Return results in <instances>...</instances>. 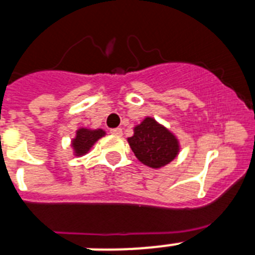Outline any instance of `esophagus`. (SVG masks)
Returning a JSON list of instances; mask_svg holds the SVG:
<instances>
[{"instance_id":"34e87169","label":"esophagus","mask_w":255,"mask_h":255,"mask_svg":"<svg viewBox=\"0 0 255 255\" xmlns=\"http://www.w3.org/2000/svg\"><path fill=\"white\" fill-rule=\"evenodd\" d=\"M110 133L115 134V136H121L122 128H113V129H110Z\"/></svg>"}]
</instances>
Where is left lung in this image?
Segmentation results:
<instances>
[{"mask_svg":"<svg viewBox=\"0 0 255 255\" xmlns=\"http://www.w3.org/2000/svg\"><path fill=\"white\" fill-rule=\"evenodd\" d=\"M127 141L136 158L152 169L166 166L181 150L177 136L152 117L134 126L133 134Z\"/></svg>","mask_w":255,"mask_h":255,"instance_id":"1","label":"left lung"}]
</instances>
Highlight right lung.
<instances>
[{"instance_id":"obj_1","label":"right lung","mask_w":255,"mask_h":255,"mask_svg":"<svg viewBox=\"0 0 255 255\" xmlns=\"http://www.w3.org/2000/svg\"><path fill=\"white\" fill-rule=\"evenodd\" d=\"M105 134H106V131H103L102 128H97V129L86 127L78 128L76 131V136L70 141V146L73 149L74 156H85L86 153L92 150L95 142L98 141L101 137H103Z\"/></svg>"}]
</instances>
